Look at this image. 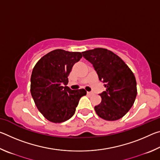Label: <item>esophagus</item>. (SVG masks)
<instances>
[{
	"label": "esophagus",
	"mask_w": 160,
	"mask_h": 160,
	"mask_svg": "<svg viewBox=\"0 0 160 160\" xmlns=\"http://www.w3.org/2000/svg\"><path fill=\"white\" fill-rule=\"evenodd\" d=\"M87 94H89V95H92V94H93V92H87Z\"/></svg>",
	"instance_id": "1"
}]
</instances>
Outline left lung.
<instances>
[{"label":"left lung","mask_w":160,"mask_h":160,"mask_svg":"<svg viewBox=\"0 0 160 160\" xmlns=\"http://www.w3.org/2000/svg\"><path fill=\"white\" fill-rule=\"evenodd\" d=\"M83 57L93 65L106 91L99 94L102 102L94 107L100 118L116 121L126 114L137 95L135 75L122 59L112 51L96 48L82 52Z\"/></svg>","instance_id":"obj_1"}]
</instances>
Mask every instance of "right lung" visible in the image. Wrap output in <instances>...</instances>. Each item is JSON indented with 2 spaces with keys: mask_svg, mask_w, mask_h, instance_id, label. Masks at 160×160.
Masks as SVG:
<instances>
[{
  "mask_svg": "<svg viewBox=\"0 0 160 160\" xmlns=\"http://www.w3.org/2000/svg\"><path fill=\"white\" fill-rule=\"evenodd\" d=\"M82 57L80 52L56 49L44 55L34 67L32 97L38 110L51 122L68 120L74 115L80 99L86 95L84 89L72 90L66 86L72 66Z\"/></svg>",
  "mask_w": 160,
  "mask_h": 160,
  "instance_id": "1",
  "label": "right lung"
}]
</instances>
